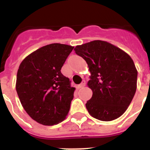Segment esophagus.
Here are the masks:
<instances>
[{
    "label": "esophagus",
    "mask_w": 150,
    "mask_h": 150,
    "mask_svg": "<svg viewBox=\"0 0 150 150\" xmlns=\"http://www.w3.org/2000/svg\"><path fill=\"white\" fill-rule=\"evenodd\" d=\"M85 86H86V81H82V83H81L80 84L79 86H78V88H81L84 87Z\"/></svg>",
    "instance_id": "34e87169"
}]
</instances>
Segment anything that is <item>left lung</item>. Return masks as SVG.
Segmentation results:
<instances>
[{"label": "left lung", "instance_id": "obj_1", "mask_svg": "<svg viewBox=\"0 0 150 150\" xmlns=\"http://www.w3.org/2000/svg\"><path fill=\"white\" fill-rule=\"evenodd\" d=\"M86 62L91 72L88 86L93 91L86 107L89 114L102 121L120 117L137 90V70L128 54L112 44L93 40L74 48Z\"/></svg>", "mask_w": 150, "mask_h": 150}]
</instances>
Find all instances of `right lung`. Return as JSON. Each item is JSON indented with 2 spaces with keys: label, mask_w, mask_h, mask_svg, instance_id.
Returning a JSON list of instances; mask_svg holds the SVG:
<instances>
[{
  "label": "right lung",
  "mask_w": 150,
  "mask_h": 150,
  "mask_svg": "<svg viewBox=\"0 0 150 150\" xmlns=\"http://www.w3.org/2000/svg\"><path fill=\"white\" fill-rule=\"evenodd\" d=\"M74 47L60 43L43 46L19 65L16 90L27 113L36 122L53 125L65 119L75 88L61 69Z\"/></svg>",
  "instance_id": "obj_1"
}]
</instances>
